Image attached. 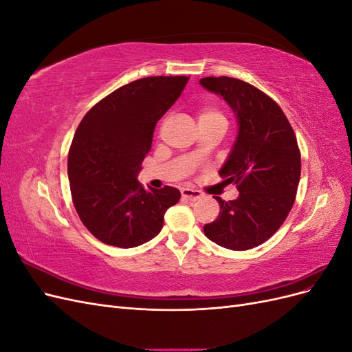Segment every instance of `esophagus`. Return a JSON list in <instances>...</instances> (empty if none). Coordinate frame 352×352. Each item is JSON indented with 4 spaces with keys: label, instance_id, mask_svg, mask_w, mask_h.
Wrapping results in <instances>:
<instances>
[{
    "label": "esophagus",
    "instance_id": "esophagus-1",
    "mask_svg": "<svg viewBox=\"0 0 352 352\" xmlns=\"http://www.w3.org/2000/svg\"><path fill=\"white\" fill-rule=\"evenodd\" d=\"M182 197L189 199V201H197L202 197V192L198 189H192V188H184L182 189Z\"/></svg>",
    "mask_w": 352,
    "mask_h": 352
}]
</instances>
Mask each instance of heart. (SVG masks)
<instances>
[{"label": "heart", "mask_w": 352, "mask_h": 352, "mask_svg": "<svg viewBox=\"0 0 352 352\" xmlns=\"http://www.w3.org/2000/svg\"><path fill=\"white\" fill-rule=\"evenodd\" d=\"M198 123L199 124H211V123L226 124V117L216 107H204L198 113Z\"/></svg>", "instance_id": "heart-1"}]
</instances>
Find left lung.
I'll list each match as a JSON object with an SVG mask.
<instances>
[{"mask_svg":"<svg viewBox=\"0 0 352 352\" xmlns=\"http://www.w3.org/2000/svg\"><path fill=\"white\" fill-rule=\"evenodd\" d=\"M199 83L220 94L239 122L236 142L220 170L239 197H216L220 212L204 233L223 248L251 250L274 235L294 206L301 176L296 136L278 102L251 83L228 76L202 78Z\"/></svg>","mask_w":352,"mask_h":352,"instance_id":"8db88e82","label":"left lung"}]
</instances>
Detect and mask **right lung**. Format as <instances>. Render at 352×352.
<instances>
[{"label":"right lung","instance_id":"add662e5","mask_svg":"<svg viewBox=\"0 0 352 352\" xmlns=\"http://www.w3.org/2000/svg\"><path fill=\"white\" fill-rule=\"evenodd\" d=\"M188 76L133 80L97 102L79 123L67 157L73 206L101 242L133 248L157 236L179 189L146 190L138 182L157 122L185 89Z\"/></svg>","mask_w":352,"mask_h":352}]
</instances>
